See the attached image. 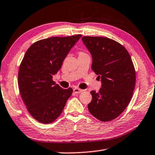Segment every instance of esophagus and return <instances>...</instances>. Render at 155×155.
Returning <instances> with one entry per match:
<instances>
[{
  "label": "esophagus",
  "mask_w": 155,
  "mask_h": 155,
  "mask_svg": "<svg viewBox=\"0 0 155 155\" xmlns=\"http://www.w3.org/2000/svg\"><path fill=\"white\" fill-rule=\"evenodd\" d=\"M73 91H74V92L76 93V94H78V93H81V92H83L84 90H81V89H79V88H78V87H75V88H74Z\"/></svg>",
  "instance_id": "esophagus-1"
}]
</instances>
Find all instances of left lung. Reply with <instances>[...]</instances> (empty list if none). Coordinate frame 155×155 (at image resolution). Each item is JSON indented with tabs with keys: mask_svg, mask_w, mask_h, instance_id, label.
Segmentation results:
<instances>
[{
	"mask_svg": "<svg viewBox=\"0 0 155 155\" xmlns=\"http://www.w3.org/2000/svg\"><path fill=\"white\" fill-rule=\"evenodd\" d=\"M82 41L92 56V70L101 81L99 92H90L92 99L88 110L100 121H112L124 111L133 94V63L126 49L112 39L83 36Z\"/></svg>",
	"mask_w": 155,
	"mask_h": 155,
	"instance_id": "8db88e82",
	"label": "left lung"
}]
</instances>
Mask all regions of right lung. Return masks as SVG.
<instances>
[{"label": "right lung", "mask_w": 155, "mask_h": 155, "mask_svg": "<svg viewBox=\"0 0 155 155\" xmlns=\"http://www.w3.org/2000/svg\"><path fill=\"white\" fill-rule=\"evenodd\" d=\"M81 37L43 39L33 43L24 56L18 71L19 90L29 114L39 122L50 124L57 119L72 95V88L63 89L52 78Z\"/></svg>", "instance_id": "right-lung-1"}]
</instances>
